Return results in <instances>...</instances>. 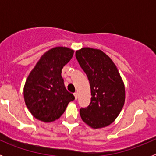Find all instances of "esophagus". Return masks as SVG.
<instances>
[{"label":"esophagus","instance_id":"obj_1","mask_svg":"<svg viewBox=\"0 0 156 156\" xmlns=\"http://www.w3.org/2000/svg\"><path fill=\"white\" fill-rule=\"evenodd\" d=\"M74 97H75L76 100L78 98V93H77V92H75V93H74Z\"/></svg>","mask_w":156,"mask_h":156}]
</instances>
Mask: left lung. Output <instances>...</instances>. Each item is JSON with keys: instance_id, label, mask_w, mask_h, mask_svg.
<instances>
[{"instance_id": "left-lung-1", "label": "left lung", "mask_w": 156, "mask_h": 156, "mask_svg": "<svg viewBox=\"0 0 156 156\" xmlns=\"http://www.w3.org/2000/svg\"><path fill=\"white\" fill-rule=\"evenodd\" d=\"M76 57L90 82L91 100L80 108L83 122L93 129L108 126L120 113L125 102V87L116 66L99 49L83 48Z\"/></svg>"}]
</instances>
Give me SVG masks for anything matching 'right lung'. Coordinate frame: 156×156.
<instances>
[{
  "label": "right lung",
  "instance_id": "obj_1",
  "mask_svg": "<svg viewBox=\"0 0 156 156\" xmlns=\"http://www.w3.org/2000/svg\"><path fill=\"white\" fill-rule=\"evenodd\" d=\"M74 51L56 47L45 52L27 77L23 95L30 113L38 120L50 122L59 119L69 103L75 99L67 91L62 77L63 66Z\"/></svg>",
  "mask_w": 156,
  "mask_h": 156
}]
</instances>
